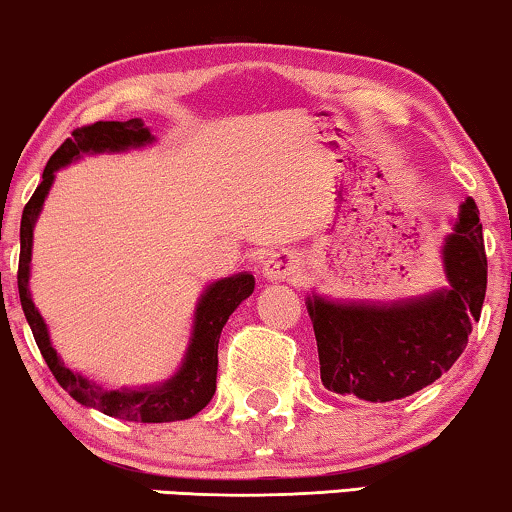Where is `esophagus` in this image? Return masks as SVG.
Masks as SVG:
<instances>
[{
  "instance_id": "obj_1",
  "label": "esophagus",
  "mask_w": 512,
  "mask_h": 512,
  "mask_svg": "<svg viewBox=\"0 0 512 512\" xmlns=\"http://www.w3.org/2000/svg\"><path fill=\"white\" fill-rule=\"evenodd\" d=\"M297 271H299L297 257H294L292 253H287V250H283V253H271L262 264V276H264V280H269V283L290 280L297 276Z\"/></svg>"
}]
</instances>
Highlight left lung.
Instances as JSON below:
<instances>
[{"label": "left lung", "mask_w": 512, "mask_h": 512, "mask_svg": "<svg viewBox=\"0 0 512 512\" xmlns=\"http://www.w3.org/2000/svg\"><path fill=\"white\" fill-rule=\"evenodd\" d=\"M441 246L448 285L397 301H343L311 292L320 378L329 392L385 403L420 392L462 355L487 290L478 206L466 197Z\"/></svg>", "instance_id": "left-lung-1"}]
</instances>
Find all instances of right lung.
<instances>
[{"mask_svg": "<svg viewBox=\"0 0 512 512\" xmlns=\"http://www.w3.org/2000/svg\"><path fill=\"white\" fill-rule=\"evenodd\" d=\"M155 143V136L143 125L141 118L125 122H95L81 127L71 134V139L62 143L50 157L43 169V181L27 201L23 220H20V262H18V292L23 304L27 325H30L34 341H37L48 369L53 371L57 383L67 390L78 403L88 408L102 410L104 415L120 417L129 422H176L197 415L215 394V376H218V343L222 327L227 325L229 315L239 308L255 290V276L250 271L234 273L229 278H220L206 285L194 308L192 336L187 343L183 362L176 373L164 383L143 387H104L90 380L83 373L71 371L57 350L50 343L48 325L41 318L39 308L34 306L30 292L32 273V243L34 225L46 201L50 187L55 183V174L71 162H78L85 155L102 153H127V150L146 148Z\"/></svg>", "mask_w": 512, "mask_h": 512, "instance_id": "1", "label": "right lung"}]
</instances>
